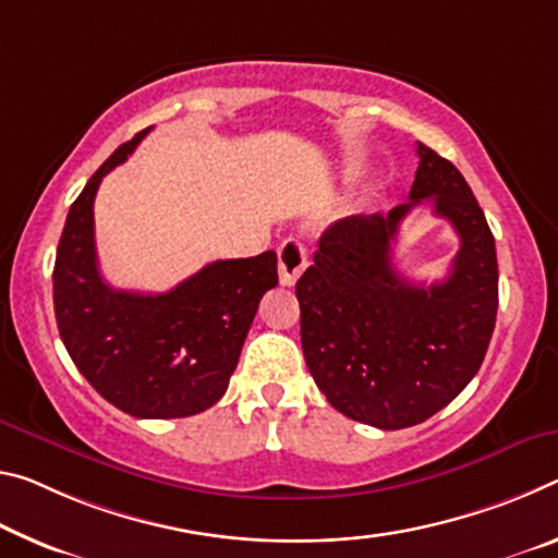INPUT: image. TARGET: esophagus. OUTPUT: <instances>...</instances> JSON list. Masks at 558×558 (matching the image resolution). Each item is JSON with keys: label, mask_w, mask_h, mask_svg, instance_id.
<instances>
[{"label": "esophagus", "mask_w": 558, "mask_h": 558, "mask_svg": "<svg viewBox=\"0 0 558 558\" xmlns=\"http://www.w3.org/2000/svg\"><path fill=\"white\" fill-rule=\"evenodd\" d=\"M307 268V251L298 238H286L278 247V272L282 286H295V280Z\"/></svg>", "instance_id": "esophagus-1"}]
</instances>
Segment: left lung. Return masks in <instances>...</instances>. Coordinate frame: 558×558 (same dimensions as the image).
Instances as JSON below:
<instances>
[{
	"mask_svg": "<svg viewBox=\"0 0 558 558\" xmlns=\"http://www.w3.org/2000/svg\"><path fill=\"white\" fill-rule=\"evenodd\" d=\"M417 154L410 201L332 223L295 286L315 385L344 417L379 429L412 427L452 402L497 323V247L484 210L454 163L424 144ZM422 202L460 235L453 270L435 287H414L391 265L399 223Z\"/></svg>",
	"mask_w": 558,
	"mask_h": 558,
	"instance_id": "left-lung-1",
	"label": "left lung"
}]
</instances>
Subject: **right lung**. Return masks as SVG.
I'll list each match as a JSON object with an SVG mask.
<instances>
[{"label": "right lung", "instance_id": "add662e5", "mask_svg": "<svg viewBox=\"0 0 558 558\" xmlns=\"http://www.w3.org/2000/svg\"><path fill=\"white\" fill-rule=\"evenodd\" d=\"M148 131L106 158L69 208L54 313L69 357L106 402L138 420H173L226 395L260 298L278 286V255L208 263L168 293L113 290L96 260L94 198Z\"/></svg>", "mask_w": 558, "mask_h": 558}]
</instances>
